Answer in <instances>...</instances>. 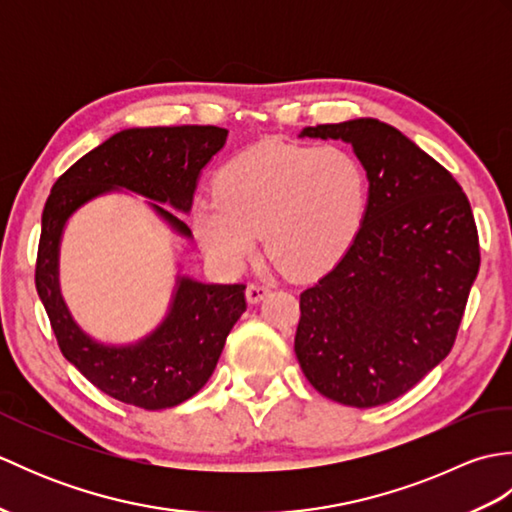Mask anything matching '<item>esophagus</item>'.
Returning <instances> with one entry per match:
<instances>
[{
  "label": "esophagus",
  "instance_id": "34e87169",
  "mask_svg": "<svg viewBox=\"0 0 512 512\" xmlns=\"http://www.w3.org/2000/svg\"><path fill=\"white\" fill-rule=\"evenodd\" d=\"M268 288L266 286H259V284H250L248 288H246V301L248 303H259L262 301L266 295H268Z\"/></svg>",
  "mask_w": 512,
  "mask_h": 512
}]
</instances>
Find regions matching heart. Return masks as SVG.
Wrapping results in <instances>:
<instances>
[{
	"label": "heart",
	"instance_id": "obj_1",
	"mask_svg": "<svg viewBox=\"0 0 512 512\" xmlns=\"http://www.w3.org/2000/svg\"><path fill=\"white\" fill-rule=\"evenodd\" d=\"M367 178L339 145L268 140L231 158L215 176V200L193 206L206 257L237 273L264 233L266 255L292 279L321 277L341 262L363 224Z\"/></svg>",
	"mask_w": 512,
	"mask_h": 512
}]
</instances>
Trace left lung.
I'll use <instances>...</instances> for the list:
<instances>
[{"label": "left lung", "instance_id": "8db88e82", "mask_svg": "<svg viewBox=\"0 0 512 512\" xmlns=\"http://www.w3.org/2000/svg\"><path fill=\"white\" fill-rule=\"evenodd\" d=\"M299 138L352 145L369 189L352 246L301 292L297 361L325 398L385 405L451 352L480 270L471 204L440 162L376 118L306 127Z\"/></svg>", "mask_w": 512, "mask_h": 512}]
</instances>
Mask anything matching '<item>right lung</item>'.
<instances>
[{"mask_svg": "<svg viewBox=\"0 0 512 512\" xmlns=\"http://www.w3.org/2000/svg\"><path fill=\"white\" fill-rule=\"evenodd\" d=\"M222 127H129L92 149L54 182L43 206L35 284L63 356L125 405L176 407L206 385L226 336L246 310L242 284H204L178 264L167 314L132 343H105L85 332L61 295V239L70 217L110 193H134L173 233L193 239L178 214L191 213L202 169L226 145ZM169 205L171 212L167 210Z\"/></svg>", "mask_w": 512, "mask_h": 512, "instance_id": "obj_1", "label": "right lung"}]
</instances>
